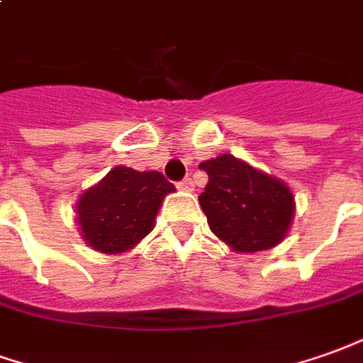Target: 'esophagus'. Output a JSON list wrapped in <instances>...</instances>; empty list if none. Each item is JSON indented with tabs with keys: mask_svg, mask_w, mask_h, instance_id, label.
<instances>
[{
	"mask_svg": "<svg viewBox=\"0 0 363 363\" xmlns=\"http://www.w3.org/2000/svg\"><path fill=\"white\" fill-rule=\"evenodd\" d=\"M177 187L184 189V191H194V182H191L189 177H186V179H182V182L177 184Z\"/></svg>",
	"mask_w": 363,
	"mask_h": 363,
	"instance_id": "34e87169",
	"label": "esophagus"
}]
</instances>
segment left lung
I'll return each instance as SVG.
<instances>
[{
    "mask_svg": "<svg viewBox=\"0 0 363 363\" xmlns=\"http://www.w3.org/2000/svg\"><path fill=\"white\" fill-rule=\"evenodd\" d=\"M199 167L209 176L199 203L221 241L237 253H257L281 243L294 213V197L281 179L231 154L201 162Z\"/></svg>",
    "mask_w": 363,
    "mask_h": 363,
    "instance_id": "1",
    "label": "left lung"
}]
</instances>
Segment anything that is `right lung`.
<instances>
[{
  "instance_id": "obj_1",
  "label": "right lung",
  "mask_w": 363,
  "mask_h": 363,
  "mask_svg": "<svg viewBox=\"0 0 363 363\" xmlns=\"http://www.w3.org/2000/svg\"><path fill=\"white\" fill-rule=\"evenodd\" d=\"M176 191L160 172L118 166L84 191L77 213L84 241L101 253H124L154 227L162 199Z\"/></svg>"
}]
</instances>
